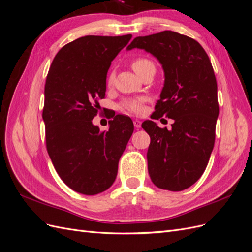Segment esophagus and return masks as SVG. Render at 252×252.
I'll list each match as a JSON object with an SVG mask.
<instances>
[{
  "instance_id": "1",
  "label": "esophagus",
  "mask_w": 252,
  "mask_h": 252,
  "mask_svg": "<svg viewBox=\"0 0 252 252\" xmlns=\"http://www.w3.org/2000/svg\"><path fill=\"white\" fill-rule=\"evenodd\" d=\"M133 124H134L135 128H140L141 127V121L135 119V120H133Z\"/></svg>"
}]
</instances>
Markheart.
Returning a JSON list of instances; mask_svg holds the SVG:
<instances>
[{
  "instance_id": "1",
  "label": "heart",
  "mask_w": 252,
  "mask_h": 252,
  "mask_svg": "<svg viewBox=\"0 0 252 252\" xmlns=\"http://www.w3.org/2000/svg\"><path fill=\"white\" fill-rule=\"evenodd\" d=\"M131 66L133 68V70L140 75L141 72L146 69V68L155 66V65L149 59L144 58V57H139V58H135L132 61ZM113 81H114V75L112 72H110L108 74V78H107V84L109 86L112 85ZM122 108H123L125 111L141 114L144 111L143 100H139V98H130V100H126L123 102V104H122Z\"/></svg>"
}]
</instances>
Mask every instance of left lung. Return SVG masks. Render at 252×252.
I'll list each match as a JSON object with an SVG mask.
<instances>
[{
	"instance_id": "left-lung-1",
	"label": "left lung",
	"mask_w": 252,
	"mask_h": 252,
	"mask_svg": "<svg viewBox=\"0 0 252 252\" xmlns=\"http://www.w3.org/2000/svg\"><path fill=\"white\" fill-rule=\"evenodd\" d=\"M141 48L162 64L165 83L152 119H172L171 130L143 122L150 136L148 172L154 184L182 191L199 180L215 146L218 85L209 57L199 42L170 30L138 36L127 49Z\"/></svg>"
}]
</instances>
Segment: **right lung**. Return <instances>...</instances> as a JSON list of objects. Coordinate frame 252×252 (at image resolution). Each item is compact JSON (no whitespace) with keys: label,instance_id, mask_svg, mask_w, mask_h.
<instances>
[{"label":"right lung","instance_id":"obj_1","mask_svg":"<svg viewBox=\"0 0 252 252\" xmlns=\"http://www.w3.org/2000/svg\"><path fill=\"white\" fill-rule=\"evenodd\" d=\"M131 36L79 37L59 50L49 68L42 114L47 152L60 178L82 194L101 193L113 184L133 132L125 114L108 113V130L93 124L112 60Z\"/></svg>","mask_w":252,"mask_h":252}]
</instances>
